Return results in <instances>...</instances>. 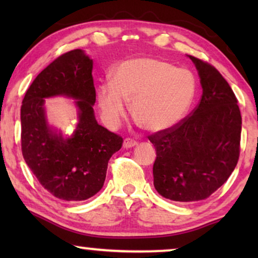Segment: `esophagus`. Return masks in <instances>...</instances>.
Segmentation results:
<instances>
[{
    "mask_svg": "<svg viewBox=\"0 0 258 258\" xmlns=\"http://www.w3.org/2000/svg\"><path fill=\"white\" fill-rule=\"evenodd\" d=\"M135 146H137V142L135 140L125 139L124 142H123V148H124V149H129V148H133Z\"/></svg>",
    "mask_w": 258,
    "mask_h": 258,
    "instance_id": "1",
    "label": "esophagus"
}]
</instances>
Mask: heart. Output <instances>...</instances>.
I'll list each match as a JSON object with an SVG mask.
<instances>
[{
  "mask_svg": "<svg viewBox=\"0 0 258 258\" xmlns=\"http://www.w3.org/2000/svg\"><path fill=\"white\" fill-rule=\"evenodd\" d=\"M196 87L189 69L158 58H132L116 67L111 84L98 89V105L105 123L116 128L125 117L128 101L134 117L149 132L160 133L185 117Z\"/></svg>",
  "mask_w": 258,
  "mask_h": 258,
  "instance_id": "b5f03b06",
  "label": "heart"
}]
</instances>
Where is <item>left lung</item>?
<instances>
[{
  "mask_svg": "<svg viewBox=\"0 0 258 258\" xmlns=\"http://www.w3.org/2000/svg\"><path fill=\"white\" fill-rule=\"evenodd\" d=\"M189 57L203 89L200 103L177 125L148 136L156 149L155 189L175 202H196L216 191L234 171L241 146L234 91L215 67Z\"/></svg>",
  "mask_w": 258,
  "mask_h": 258,
  "instance_id": "left-lung-1",
  "label": "left lung"
}]
</instances>
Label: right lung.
I'll return each instance as SVG.
<instances>
[{
  "label": "right lung",
  "mask_w": 258,
  "mask_h": 258,
  "mask_svg": "<svg viewBox=\"0 0 258 258\" xmlns=\"http://www.w3.org/2000/svg\"><path fill=\"white\" fill-rule=\"evenodd\" d=\"M93 59L81 49L58 56L28 88L21 107V147L24 161L51 195L77 202L90 199L104 184L108 162L123 139L100 125L93 105L96 91ZM68 96L79 109V123L68 138L47 125L44 98Z\"/></svg>",
  "instance_id": "obj_1"
}]
</instances>
